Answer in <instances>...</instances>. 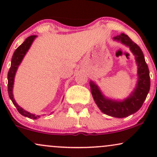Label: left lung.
Here are the masks:
<instances>
[{
  "label": "left lung",
  "instance_id": "left-lung-1",
  "mask_svg": "<svg viewBox=\"0 0 157 157\" xmlns=\"http://www.w3.org/2000/svg\"><path fill=\"white\" fill-rule=\"evenodd\" d=\"M113 39L128 46L134 55L137 65L138 76L136 87L127 98L122 100H115L107 98L92 80L90 81L89 84L94 100L100 111L109 116L123 118L136 113L142 107L150 90V75L145 57L137 44L123 33L113 37Z\"/></svg>",
  "mask_w": 157,
  "mask_h": 157
}]
</instances>
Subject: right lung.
Instances as JSON below:
<instances>
[{
	"label": "right lung",
	"instance_id": "1",
	"mask_svg": "<svg viewBox=\"0 0 157 157\" xmlns=\"http://www.w3.org/2000/svg\"><path fill=\"white\" fill-rule=\"evenodd\" d=\"M37 37L36 35H32L28 37L25 40L24 42L19 47H17V49L15 50L14 52L13 55H12V61H11V66L10 68V71L8 72V93L10 98L12 100V102H13L14 105L17 108L18 112L21 113L23 116L26 117L33 119V120H37L40 117V115H35L34 113H32L29 111H26L21 108L18 104L16 102L13 96V85H14V81H15V77L17 72V70L18 68V66L22 62L23 57H25L27 52L29 51V48L31 47L32 43L35 40V39Z\"/></svg>",
	"mask_w": 157,
	"mask_h": 157
}]
</instances>
